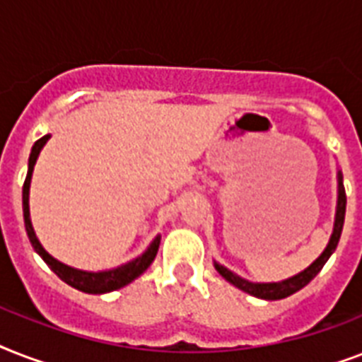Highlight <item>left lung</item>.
Returning a JSON list of instances; mask_svg holds the SVG:
<instances>
[{"label": "left lung", "mask_w": 362, "mask_h": 362, "mask_svg": "<svg viewBox=\"0 0 362 362\" xmlns=\"http://www.w3.org/2000/svg\"><path fill=\"white\" fill-rule=\"evenodd\" d=\"M344 218H346V189H344L342 182V173L338 170V201H337V216H334V227H332L331 240L327 244V247L323 250L320 257L315 259L314 263L310 264L308 269H304L303 272L287 278V280L281 281H270V284H253V281H247L240 276H237L235 272H231L229 269H226L223 264L214 263L216 270L220 272L223 278H226L229 284H233L235 287L242 289L244 293H250L253 297L264 298V300H280V298H286L293 293H297L298 289H303L304 286H308L310 281L314 280L317 272L323 269V264L329 261V257L332 255V252L337 250L338 240H340V235H342L344 227Z\"/></svg>", "instance_id": "8db88e82"}]
</instances>
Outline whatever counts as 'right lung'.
Wrapping results in <instances>:
<instances>
[{
    "instance_id": "obj_1",
    "label": "right lung",
    "mask_w": 362,
    "mask_h": 362,
    "mask_svg": "<svg viewBox=\"0 0 362 362\" xmlns=\"http://www.w3.org/2000/svg\"><path fill=\"white\" fill-rule=\"evenodd\" d=\"M48 139H50V135L41 136V139L33 144V148H31L30 159H28V176H25L24 187H22V209H24V226L25 233H28V238H30L33 250L42 257V261L54 270V274H58L59 280H64L65 284H69L71 287H75L78 291L92 293V295L116 291V289H120V287L131 284L135 278H139V276L152 264V261L156 259V253H158L161 237L153 238L146 252L142 253V255H139L136 259H133V261H129V263L122 264V267H116V269L101 270V272H88V270L73 269V267H67V264L59 263L58 259H54L52 255L41 246V242L35 237V231H33V226H31L30 220L31 175H33V167H35V161L37 158H39V152H41V148L47 144Z\"/></svg>"
}]
</instances>
